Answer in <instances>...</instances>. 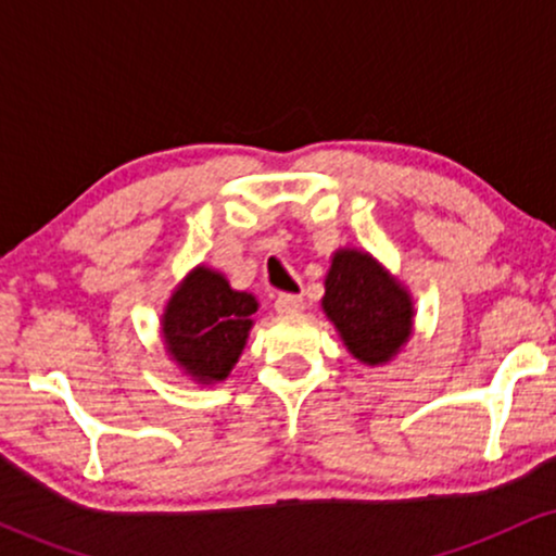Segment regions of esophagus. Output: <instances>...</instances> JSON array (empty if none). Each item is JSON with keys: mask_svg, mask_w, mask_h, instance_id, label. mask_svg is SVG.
I'll use <instances>...</instances> for the list:
<instances>
[{"mask_svg": "<svg viewBox=\"0 0 556 556\" xmlns=\"http://www.w3.org/2000/svg\"><path fill=\"white\" fill-rule=\"evenodd\" d=\"M303 295H295V292H282V295H277L274 300V308H277V314H300L303 311Z\"/></svg>", "mask_w": 556, "mask_h": 556, "instance_id": "esophagus-1", "label": "esophagus"}]
</instances>
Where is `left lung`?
<instances>
[{"instance_id":"1","label":"left lung","mask_w":556,"mask_h":556,"mask_svg":"<svg viewBox=\"0 0 556 556\" xmlns=\"http://www.w3.org/2000/svg\"><path fill=\"white\" fill-rule=\"evenodd\" d=\"M321 305L350 353L371 366L392 358L410 334L407 292L368 253L340 251L331 258Z\"/></svg>"}]
</instances>
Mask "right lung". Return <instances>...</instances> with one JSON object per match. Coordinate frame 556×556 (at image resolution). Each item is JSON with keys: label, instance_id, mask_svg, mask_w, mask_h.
Segmentation results:
<instances>
[{"label": "right lung", "instance_id": "right-lung-1", "mask_svg": "<svg viewBox=\"0 0 556 556\" xmlns=\"http://www.w3.org/2000/svg\"><path fill=\"white\" fill-rule=\"evenodd\" d=\"M256 311V298L232 290L222 274L198 266L164 314L167 350L203 384L222 381L240 358Z\"/></svg>", "mask_w": 556, "mask_h": 556}]
</instances>
